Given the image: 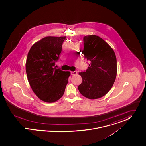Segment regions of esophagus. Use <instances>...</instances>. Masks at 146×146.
I'll list each match as a JSON object with an SVG mask.
<instances>
[{
    "label": "esophagus",
    "instance_id": "1",
    "mask_svg": "<svg viewBox=\"0 0 146 146\" xmlns=\"http://www.w3.org/2000/svg\"><path fill=\"white\" fill-rule=\"evenodd\" d=\"M77 74V71L71 72V75H72V76H74V75H76Z\"/></svg>",
    "mask_w": 146,
    "mask_h": 146
}]
</instances>
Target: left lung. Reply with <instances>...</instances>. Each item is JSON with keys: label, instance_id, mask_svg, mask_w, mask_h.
<instances>
[{"label": "left lung", "instance_id": "obj_1", "mask_svg": "<svg viewBox=\"0 0 146 146\" xmlns=\"http://www.w3.org/2000/svg\"><path fill=\"white\" fill-rule=\"evenodd\" d=\"M82 54L89 66L80 72L82 82L78 86L81 94L90 99L105 95L111 88L117 73L115 54L110 45L96 35L83 37Z\"/></svg>", "mask_w": 146, "mask_h": 146}]
</instances>
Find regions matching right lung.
<instances>
[{"mask_svg":"<svg viewBox=\"0 0 146 146\" xmlns=\"http://www.w3.org/2000/svg\"><path fill=\"white\" fill-rule=\"evenodd\" d=\"M65 38L44 37L33 45L27 55L26 70L30 85L36 95L46 102L63 96L70 74L55 67Z\"/></svg>","mask_w":146,"mask_h":146,"instance_id":"obj_1","label":"right lung"}]
</instances>
